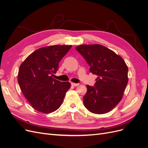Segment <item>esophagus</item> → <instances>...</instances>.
Instances as JSON below:
<instances>
[{"instance_id":"34e87169","label":"esophagus","mask_w":148,"mask_h":148,"mask_svg":"<svg viewBox=\"0 0 148 148\" xmlns=\"http://www.w3.org/2000/svg\"><path fill=\"white\" fill-rule=\"evenodd\" d=\"M71 84L72 85V86H78V85L79 84V83H71Z\"/></svg>"}]
</instances>
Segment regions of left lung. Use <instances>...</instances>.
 <instances>
[{"label": "left lung", "instance_id": "8db88e82", "mask_svg": "<svg viewBox=\"0 0 148 148\" xmlns=\"http://www.w3.org/2000/svg\"><path fill=\"white\" fill-rule=\"evenodd\" d=\"M97 76L94 86L86 85L83 104L91 112L103 114L112 110L121 101L128 83V67L120 56L100 44L76 47Z\"/></svg>", "mask_w": 148, "mask_h": 148}]
</instances>
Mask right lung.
<instances>
[{"mask_svg": "<svg viewBox=\"0 0 148 148\" xmlns=\"http://www.w3.org/2000/svg\"><path fill=\"white\" fill-rule=\"evenodd\" d=\"M71 47L56 45L40 48L20 66L18 82L21 91L31 106L40 112L51 113L59 109L70 88L69 82H62L52 77Z\"/></svg>", "mask_w": 148, "mask_h": 148, "instance_id": "obj_1", "label": "right lung"}]
</instances>
